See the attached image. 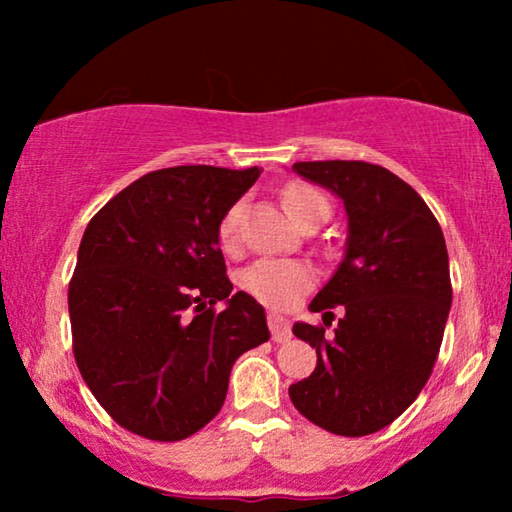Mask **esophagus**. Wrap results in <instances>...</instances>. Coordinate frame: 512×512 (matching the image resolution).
Wrapping results in <instances>:
<instances>
[{
    "mask_svg": "<svg viewBox=\"0 0 512 512\" xmlns=\"http://www.w3.org/2000/svg\"><path fill=\"white\" fill-rule=\"evenodd\" d=\"M268 326L272 333V340L275 342H289L291 340V324L289 319L282 317V314H268Z\"/></svg>",
    "mask_w": 512,
    "mask_h": 512,
    "instance_id": "1",
    "label": "esophagus"
}]
</instances>
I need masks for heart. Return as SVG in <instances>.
<instances>
[{"label": "heart", "mask_w": 512, "mask_h": 512, "mask_svg": "<svg viewBox=\"0 0 512 512\" xmlns=\"http://www.w3.org/2000/svg\"><path fill=\"white\" fill-rule=\"evenodd\" d=\"M284 202L293 221L300 223L307 214L317 209H328V200L317 188L307 184H293L284 191ZM240 223H242V202L223 214L219 223V242L226 251L237 249L240 244ZM314 284V270L303 261H286V258H263L244 270L242 286L251 296L270 307H291L298 298Z\"/></svg>", "instance_id": "b5f03b06"}]
</instances>
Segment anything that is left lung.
Returning <instances> with one entry per match:
<instances>
[{
  "instance_id": "obj_1",
  "label": "left lung",
  "mask_w": 512,
  "mask_h": 512,
  "mask_svg": "<svg viewBox=\"0 0 512 512\" xmlns=\"http://www.w3.org/2000/svg\"><path fill=\"white\" fill-rule=\"evenodd\" d=\"M293 172L342 200L347 244L310 303L326 326L333 307L345 314L333 335L293 324V335L317 349V368L291 384L289 396L321 429L368 436L408 410L436 363L452 307L445 237L415 188L387 167L314 160Z\"/></svg>"
}]
</instances>
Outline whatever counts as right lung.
I'll list each match as a JSON object with an SVG mask.
<instances>
[{"instance_id":"1","label":"right lung","mask_w":512,"mask_h":512,"mask_svg":"<svg viewBox=\"0 0 512 512\" xmlns=\"http://www.w3.org/2000/svg\"><path fill=\"white\" fill-rule=\"evenodd\" d=\"M261 172L165 167L90 219L69 284L74 359L123 429L193 436L226 401L233 363L270 340L263 305L233 293L219 249L223 214ZM219 299L227 310L214 313Z\"/></svg>"}]
</instances>
